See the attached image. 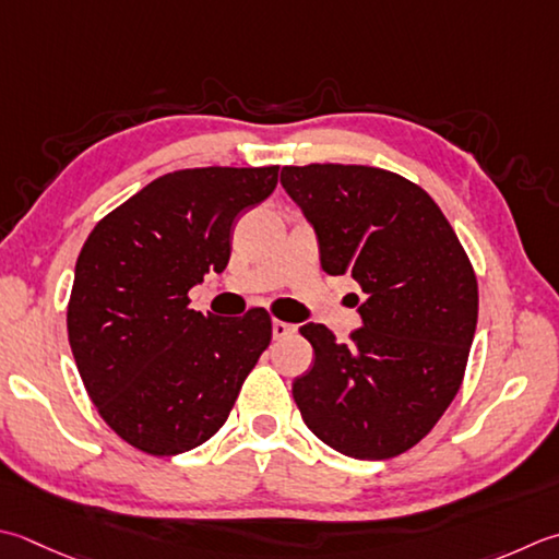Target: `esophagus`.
Returning <instances> with one entry per match:
<instances>
[{"label":"esophagus","instance_id":"esophagus-1","mask_svg":"<svg viewBox=\"0 0 559 559\" xmlns=\"http://www.w3.org/2000/svg\"><path fill=\"white\" fill-rule=\"evenodd\" d=\"M290 334H295V324H288L283 320H273V338L281 342V338H288Z\"/></svg>","mask_w":559,"mask_h":559}]
</instances>
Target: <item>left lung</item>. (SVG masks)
<instances>
[{"mask_svg":"<svg viewBox=\"0 0 559 559\" xmlns=\"http://www.w3.org/2000/svg\"><path fill=\"white\" fill-rule=\"evenodd\" d=\"M281 183L317 229L322 269L366 293L364 326L346 344L324 324L300 326L314 366L295 378V404L334 451L395 457L461 390L477 326L475 269L431 195L395 171L308 164L283 167Z\"/></svg>","mask_w":559,"mask_h":559,"instance_id":"left-lung-1","label":"left lung"}]
</instances>
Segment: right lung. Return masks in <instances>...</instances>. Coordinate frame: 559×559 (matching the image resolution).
Listing matches in <instances>:
<instances>
[{
	"label": "right lung",
	"mask_w": 559,
	"mask_h": 559,
	"mask_svg": "<svg viewBox=\"0 0 559 559\" xmlns=\"http://www.w3.org/2000/svg\"><path fill=\"white\" fill-rule=\"evenodd\" d=\"M278 183V167H199L150 181L86 237L68 336L96 412L142 453L177 455L227 421L271 344V314L189 308L205 273L225 271L235 217Z\"/></svg>",
	"instance_id": "add662e5"
}]
</instances>
